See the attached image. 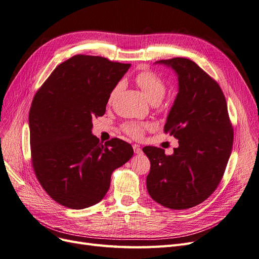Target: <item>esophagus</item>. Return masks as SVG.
Masks as SVG:
<instances>
[{
    "mask_svg": "<svg viewBox=\"0 0 259 259\" xmlns=\"http://www.w3.org/2000/svg\"><path fill=\"white\" fill-rule=\"evenodd\" d=\"M133 149H134V152L135 153H137V154H139V153H142V148H140L138 145H133Z\"/></svg>",
    "mask_w": 259,
    "mask_h": 259,
    "instance_id": "obj_1",
    "label": "esophagus"
}]
</instances>
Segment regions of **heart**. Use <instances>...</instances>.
I'll return each mask as SVG.
<instances>
[{
  "instance_id": "heart-1",
  "label": "heart",
  "mask_w": 259,
  "mask_h": 259,
  "mask_svg": "<svg viewBox=\"0 0 259 259\" xmlns=\"http://www.w3.org/2000/svg\"><path fill=\"white\" fill-rule=\"evenodd\" d=\"M135 82L138 85V88L144 94V96L149 103L155 105L159 104L162 98L165 95L166 92V84L159 75L149 71V70H144L140 71L135 76ZM122 88V84H116L109 95V103H112V100L116 96V94ZM148 126L145 123H137V122H127L122 125V130L126 133L127 135L132 137H139L142 135L143 130Z\"/></svg>"
}]
</instances>
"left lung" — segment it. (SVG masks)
I'll return each instance as SVG.
<instances>
[{"label":"left lung","mask_w":259,"mask_h":259,"mask_svg":"<svg viewBox=\"0 0 259 259\" xmlns=\"http://www.w3.org/2000/svg\"><path fill=\"white\" fill-rule=\"evenodd\" d=\"M175 70L179 91L164 125V132L178 139L167 155L147 146L150 160L147 189L159 204L186 209L213 193L224 176L233 144V128L224 93L218 83L187 58L156 61Z\"/></svg>","instance_id":"8db88e82"}]
</instances>
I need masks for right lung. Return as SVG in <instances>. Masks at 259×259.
<instances>
[{"label":"right lung","instance_id":"obj_1","mask_svg":"<svg viewBox=\"0 0 259 259\" xmlns=\"http://www.w3.org/2000/svg\"><path fill=\"white\" fill-rule=\"evenodd\" d=\"M131 64L75 55L55 68L29 112L31 162L43 189L59 204L82 209L103 200L112 171L134 151L119 138L103 144L92 134L109 95Z\"/></svg>","mask_w":259,"mask_h":259}]
</instances>
